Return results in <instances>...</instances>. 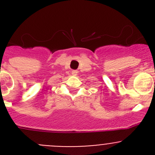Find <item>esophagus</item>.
<instances>
[{
	"label": "esophagus",
	"mask_w": 155,
	"mask_h": 155,
	"mask_svg": "<svg viewBox=\"0 0 155 155\" xmlns=\"http://www.w3.org/2000/svg\"><path fill=\"white\" fill-rule=\"evenodd\" d=\"M71 74H72L74 76H76V75L78 74V71H76V70H74V71H72Z\"/></svg>",
	"instance_id": "esophagus-1"
}]
</instances>
